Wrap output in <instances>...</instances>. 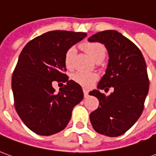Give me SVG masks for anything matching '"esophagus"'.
<instances>
[{
  "instance_id": "esophagus-1",
  "label": "esophagus",
  "mask_w": 156,
  "mask_h": 156,
  "mask_svg": "<svg viewBox=\"0 0 156 156\" xmlns=\"http://www.w3.org/2000/svg\"><path fill=\"white\" fill-rule=\"evenodd\" d=\"M83 94H84L85 98H87V97L88 96V89H86V88H83Z\"/></svg>"
}]
</instances>
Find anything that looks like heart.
I'll list each match as a JSON object with an SVG mask.
<instances>
[{
    "instance_id": "obj_1",
    "label": "heart",
    "mask_w": 156,
    "mask_h": 156,
    "mask_svg": "<svg viewBox=\"0 0 156 156\" xmlns=\"http://www.w3.org/2000/svg\"><path fill=\"white\" fill-rule=\"evenodd\" d=\"M83 48L95 62L103 60L106 55L105 46L99 42H87L83 45ZM75 52H76V48L74 46H73L68 48L65 53L64 62L65 66L68 69H72L73 67ZM96 78L97 77L94 73L83 71H78L73 75V80L85 88L91 87L96 80Z\"/></svg>"
}]
</instances>
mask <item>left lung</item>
Masks as SVG:
<instances>
[{"instance_id":"left-lung-1","label":"left lung","mask_w":156,"mask_h":156,"mask_svg":"<svg viewBox=\"0 0 156 156\" xmlns=\"http://www.w3.org/2000/svg\"><path fill=\"white\" fill-rule=\"evenodd\" d=\"M88 41L104 43L109 56L98 88L115 89L108 96L98 89L89 93L99 101L90 114L92 126L99 134L117 137L129 130L143 112L150 84L146 63L137 46L117 31L97 32Z\"/></svg>"}]
</instances>
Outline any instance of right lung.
Here are the masks:
<instances>
[{
  "label": "right lung",
  "mask_w": 156,
  "mask_h": 156,
  "mask_svg": "<svg viewBox=\"0 0 156 156\" xmlns=\"http://www.w3.org/2000/svg\"><path fill=\"white\" fill-rule=\"evenodd\" d=\"M85 32L51 31L32 39L19 56L12 73L14 105L19 117L34 133L51 135L64 129L73 108L83 98L80 85L68 80L65 53L84 38ZM53 81L66 82L56 94Z\"/></svg>",
  "instance_id": "1"
}]
</instances>
